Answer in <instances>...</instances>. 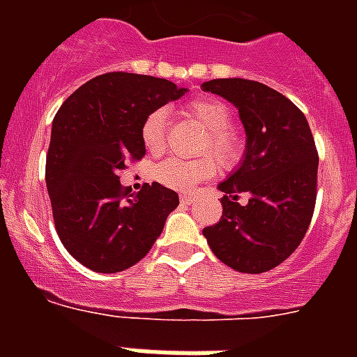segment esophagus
<instances>
[{"instance_id": "obj_1", "label": "esophagus", "mask_w": 357, "mask_h": 357, "mask_svg": "<svg viewBox=\"0 0 357 357\" xmlns=\"http://www.w3.org/2000/svg\"><path fill=\"white\" fill-rule=\"evenodd\" d=\"M179 200H181V204H185V206H190V204L195 202V196L187 195V192H181V195H179Z\"/></svg>"}]
</instances>
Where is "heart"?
<instances>
[{
    "mask_svg": "<svg viewBox=\"0 0 357 357\" xmlns=\"http://www.w3.org/2000/svg\"><path fill=\"white\" fill-rule=\"evenodd\" d=\"M187 114L202 129H206V137L202 139L198 151L200 153L211 151L213 155L224 165H234L241 157L243 142H241L237 131L229 128L231 111L228 109V105L215 98H198L187 105ZM165 120H167V111L157 109L148 114V119L142 123L140 137H142V144L150 153H161L167 146ZM217 170V162L213 161L211 157H202L195 161L172 157L157 167L155 176L162 185H167L170 189L189 190L204 179L213 178Z\"/></svg>",
    "mask_w": 357,
    "mask_h": 357,
    "instance_id": "heart-1",
    "label": "heart"
}]
</instances>
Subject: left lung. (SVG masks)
Masks as SVG:
<instances>
[{
  "label": "left lung",
  "mask_w": 357,
  "mask_h": 357,
  "mask_svg": "<svg viewBox=\"0 0 357 357\" xmlns=\"http://www.w3.org/2000/svg\"><path fill=\"white\" fill-rule=\"evenodd\" d=\"M202 91L238 109L246 150L222 190V217L204 228L209 248L237 272L261 274L285 261L310 228L317 200L315 140L304 113L257 81L211 79ZM249 202L241 204L238 196Z\"/></svg>",
  "instance_id": "left-lung-1"
}]
</instances>
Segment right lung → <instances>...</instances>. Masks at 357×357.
Returning a JSON list of instances; mask_svg holds the SVG:
<instances>
[{"instance_id":"right-lung-1","label":"right lung","mask_w":357,"mask_h":357,"mask_svg":"<svg viewBox=\"0 0 357 357\" xmlns=\"http://www.w3.org/2000/svg\"><path fill=\"white\" fill-rule=\"evenodd\" d=\"M187 89L151 75L109 72L72 92L55 114L46 157V187L59 238L81 265L102 274L144 257L178 195L157 181L128 195L119 172L146 153L148 114Z\"/></svg>"}]
</instances>
